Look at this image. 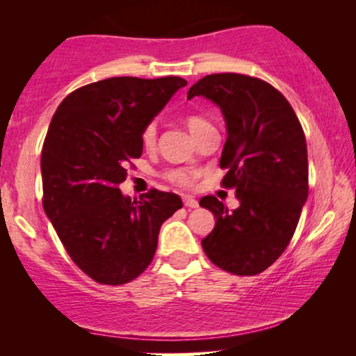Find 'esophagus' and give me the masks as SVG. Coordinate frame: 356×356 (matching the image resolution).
I'll return each mask as SVG.
<instances>
[{
	"label": "esophagus",
	"mask_w": 356,
	"mask_h": 356,
	"mask_svg": "<svg viewBox=\"0 0 356 356\" xmlns=\"http://www.w3.org/2000/svg\"><path fill=\"white\" fill-rule=\"evenodd\" d=\"M183 202L186 207H191V209L199 207V202L193 196H183Z\"/></svg>",
	"instance_id": "1"
}]
</instances>
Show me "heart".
Listing matches in <instances>:
<instances>
[{
    "label": "heart",
    "instance_id": "1",
    "mask_svg": "<svg viewBox=\"0 0 356 356\" xmlns=\"http://www.w3.org/2000/svg\"><path fill=\"white\" fill-rule=\"evenodd\" d=\"M184 124L189 129V133L193 134V138H197L199 134L202 133L204 129L211 128V123L206 118L199 115H189L184 120ZM155 139H157V129H155V124H147L143 131V136H140V140H143V145L145 149H152L155 145ZM196 172L189 168H175L170 170L167 177L172 179L173 183L181 184V186H188V184L193 183V179L196 178Z\"/></svg>",
    "mask_w": 356,
    "mask_h": 356
}]
</instances>
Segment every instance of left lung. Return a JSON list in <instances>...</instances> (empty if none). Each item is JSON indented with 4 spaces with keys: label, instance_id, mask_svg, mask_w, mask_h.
Returning <instances> with one entry per match:
<instances>
[{
    "label": "left lung",
    "instance_id": "8db88e82",
    "mask_svg": "<svg viewBox=\"0 0 356 356\" xmlns=\"http://www.w3.org/2000/svg\"><path fill=\"white\" fill-rule=\"evenodd\" d=\"M206 97L227 126L222 184L235 188L240 207L213 196L201 206L216 217L202 250L220 269L256 275L279 259L293 236L308 199V150L303 128L289 100L267 82L223 72L197 81L188 100Z\"/></svg>",
    "mask_w": 356,
    "mask_h": 356
}]
</instances>
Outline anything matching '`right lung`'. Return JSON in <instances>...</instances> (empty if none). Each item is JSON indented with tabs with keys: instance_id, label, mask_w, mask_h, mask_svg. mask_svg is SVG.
<instances>
[{
	"instance_id": "1",
	"label": "right lung",
	"mask_w": 356,
	"mask_h": 356,
	"mask_svg": "<svg viewBox=\"0 0 356 356\" xmlns=\"http://www.w3.org/2000/svg\"><path fill=\"white\" fill-rule=\"evenodd\" d=\"M186 86L177 76L110 77L66 97L42 149L43 209L67 254L99 284L134 280L152 262L162 223L183 207L173 193L150 189L131 201L118 188L143 131Z\"/></svg>"
}]
</instances>
